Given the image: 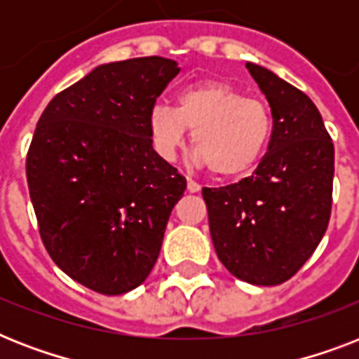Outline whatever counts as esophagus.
I'll return each instance as SVG.
<instances>
[{
  "instance_id": "obj_1",
  "label": "esophagus",
  "mask_w": 359,
  "mask_h": 359,
  "mask_svg": "<svg viewBox=\"0 0 359 359\" xmlns=\"http://www.w3.org/2000/svg\"><path fill=\"white\" fill-rule=\"evenodd\" d=\"M199 190H201V186L197 184L196 180L188 179V191H190V194H197Z\"/></svg>"
}]
</instances>
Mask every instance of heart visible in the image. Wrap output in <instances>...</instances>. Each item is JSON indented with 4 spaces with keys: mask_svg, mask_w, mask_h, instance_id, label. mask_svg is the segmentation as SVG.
<instances>
[{
    "mask_svg": "<svg viewBox=\"0 0 359 359\" xmlns=\"http://www.w3.org/2000/svg\"><path fill=\"white\" fill-rule=\"evenodd\" d=\"M188 130L197 165L208 168L216 179H238L264 156L273 117L266 102L210 80L184 87L175 108L158 104L149 114L152 147L163 160L177 156Z\"/></svg>",
    "mask_w": 359,
    "mask_h": 359,
    "instance_id": "b5f03b06",
    "label": "heart"
}]
</instances>
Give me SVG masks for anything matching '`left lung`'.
<instances>
[{"instance_id": "left-lung-1", "label": "left lung", "mask_w": 359, "mask_h": 359, "mask_svg": "<svg viewBox=\"0 0 359 359\" xmlns=\"http://www.w3.org/2000/svg\"><path fill=\"white\" fill-rule=\"evenodd\" d=\"M273 117L268 152L251 177L205 188L208 227L224 266L270 287L294 276L328 229L334 143L311 98L261 65L245 63Z\"/></svg>"}]
</instances>
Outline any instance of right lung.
Instances as JSON below:
<instances>
[{"label":"right lung","instance_id":"add662e5","mask_svg":"<svg viewBox=\"0 0 359 359\" xmlns=\"http://www.w3.org/2000/svg\"><path fill=\"white\" fill-rule=\"evenodd\" d=\"M179 70L158 55L98 65L36 123L25 173L41 238L69 278L100 294L145 281L186 190L149 134V114Z\"/></svg>","mask_w":359,"mask_h":359}]
</instances>
